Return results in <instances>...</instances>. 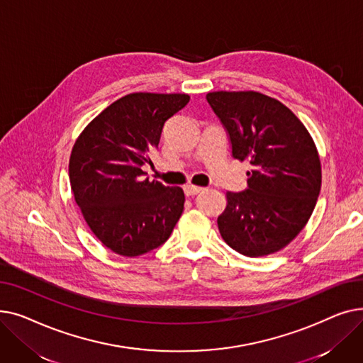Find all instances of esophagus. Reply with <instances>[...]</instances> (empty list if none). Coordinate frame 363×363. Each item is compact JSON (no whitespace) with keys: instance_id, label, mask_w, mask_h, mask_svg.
I'll return each mask as SVG.
<instances>
[{"instance_id":"esophagus-1","label":"esophagus","mask_w":363,"mask_h":363,"mask_svg":"<svg viewBox=\"0 0 363 363\" xmlns=\"http://www.w3.org/2000/svg\"><path fill=\"white\" fill-rule=\"evenodd\" d=\"M203 189H204V188H201V186H196V185H185V186H184L185 196H188V197H194V196H197V194L203 193Z\"/></svg>"}]
</instances>
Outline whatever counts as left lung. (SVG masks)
Masks as SVG:
<instances>
[{"mask_svg": "<svg viewBox=\"0 0 363 363\" xmlns=\"http://www.w3.org/2000/svg\"><path fill=\"white\" fill-rule=\"evenodd\" d=\"M206 99L228 132L233 157L253 166L244 191L226 193L219 233L244 256L279 252L308 223L320 191L311 133L289 107L256 91H216Z\"/></svg>", "mask_w": 363, "mask_h": 363, "instance_id": "left-lung-1", "label": "left lung"}]
</instances>
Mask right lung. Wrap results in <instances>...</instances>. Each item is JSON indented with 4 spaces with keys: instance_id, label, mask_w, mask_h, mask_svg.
I'll use <instances>...</instances> for the list:
<instances>
[{
    "instance_id": "obj_1",
    "label": "right lung",
    "mask_w": 363,
    "mask_h": 363,
    "mask_svg": "<svg viewBox=\"0 0 363 363\" xmlns=\"http://www.w3.org/2000/svg\"><path fill=\"white\" fill-rule=\"evenodd\" d=\"M189 101L186 94H128L104 108L76 140L69 160L74 201L107 249L135 257L162 245L179 220V186L143 178L164 122Z\"/></svg>"
}]
</instances>
